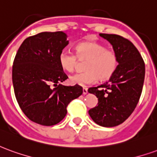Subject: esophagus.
<instances>
[{
  "mask_svg": "<svg viewBox=\"0 0 157 157\" xmlns=\"http://www.w3.org/2000/svg\"><path fill=\"white\" fill-rule=\"evenodd\" d=\"M87 92H88V91H87V88H85V87H83V89H82V93H83V95H86V94H87Z\"/></svg>",
  "mask_w": 157,
  "mask_h": 157,
  "instance_id": "obj_1",
  "label": "esophagus"
}]
</instances>
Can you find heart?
Here are the masks:
<instances>
[{
  "instance_id": "obj_1",
  "label": "heart",
  "mask_w": 157,
  "mask_h": 157,
  "mask_svg": "<svg viewBox=\"0 0 157 157\" xmlns=\"http://www.w3.org/2000/svg\"><path fill=\"white\" fill-rule=\"evenodd\" d=\"M81 60L87 59L85 64L86 71L70 76L71 85L81 86L95 83L98 79L105 81L109 79L118 67V55L113 49L106 48L105 45L96 42H82L75 46V54L68 48L62 49L59 55V64L63 71L72 72Z\"/></svg>"
}]
</instances>
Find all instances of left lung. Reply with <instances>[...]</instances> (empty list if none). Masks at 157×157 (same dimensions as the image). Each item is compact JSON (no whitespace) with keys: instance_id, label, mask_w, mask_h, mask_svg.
<instances>
[{"instance_id":"1","label":"left lung","mask_w":157,"mask_h":157,"mask_svg":"<svg viewBox=\"0 0 157 157\" xmlns=\"http://www.w3.org/2000/svg\"><path fill=\"white\" fill-rule=\"evenodd\" d=\"M99 35L112 44L118 65L109 82L88 89L98 98V105L88 113L100 126L114 127L124 122L138 103L145 80V63L138 49L127 39L117 34Z\"/></svg>"}]
</instances>
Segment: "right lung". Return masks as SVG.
Segmentation results:
<instances>
[{"label":"right lung","mask_w":157,"mask_h":157,"mask_svg":"<svg viewBox=\"0 0 157 157\" xmlns=\"http://www.w3.org/2000/svg\"><path fill=\"white\" fill-rule=\"evenodd\" d=\"M69 44L61 32H43L22 42L14 59L12 83L20 108L31 121L44 126L58 124L66 108L82 94V87L59 84L68 78L59 55Z\"/></svg>","instance_id":"add662e5"}]
</instances>
